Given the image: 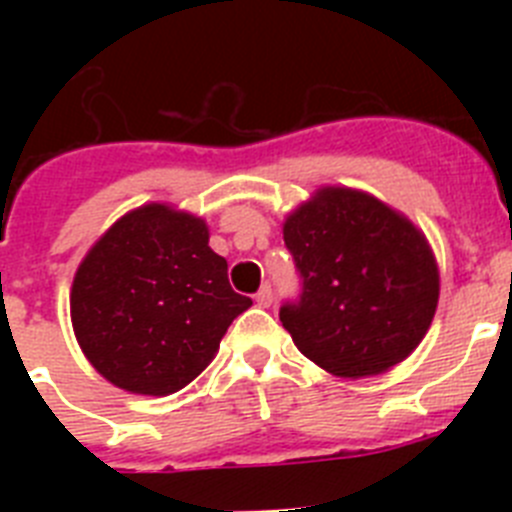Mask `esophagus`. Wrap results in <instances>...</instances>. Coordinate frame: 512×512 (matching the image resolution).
<instances>
[{"label": "esophagus", "mask_w": 512, "mask_h": 512, "mask_svg": "<svg viewBox=\"0 0 512 512\" xmlns=\"http://www.w3.org/2000/svg\"><path fill=\"white\" fill-rule=\"evenodd\" d=\"M256 302H259L261 307H269L271 302H274V292H271L269 284H264V287L259 289V295H256Z\"/></svg>", "instance_id": "34e87169"}]
</instances>
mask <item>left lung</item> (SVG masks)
Here are the masks:
<instances>
[{"mask_svg":"<svg viewBox=\"0 0 512 512\" xmlns=\"http://www.w3.org/2000/svg\"><path fill=\"white\" fill-rule=\"evenodd\" d=\"M302 297L279 320L333 377L364 379L408 359L433 323L441 277L423 230L374 194L320 187L284 217Z\"/></svg>","mask_w":512,"mask_h":512,"instance_id":"obj_1","label":"left lung"}]
</instances>
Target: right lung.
I'll list each match as a JSON object with an SVG mask.
<instances>
[{
    "label": "right lung",
    "instance_id": "add662e5",
    "mask_svg": "<svg viewBox=\"0 0 512 512\" xmlns=\"http://www.w3.org/2000/svg\"><path fill=\"white\" fill-rule=\"evenodd\" d=\"M69 302L89 364L120 390L153 397L200 377L251 307L230 289L205 220L169 202L135 207L104 230L76 269Z\"/></svg>",
    "mask_w": 512,
    "mask_h": 512
}]
</instances>
